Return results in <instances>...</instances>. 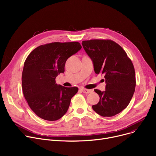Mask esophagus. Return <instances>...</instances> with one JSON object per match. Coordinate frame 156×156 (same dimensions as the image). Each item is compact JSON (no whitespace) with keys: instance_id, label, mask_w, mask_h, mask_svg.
Listing matches in <instances>:
<instances>
[{"instance_id":"34e87169","label":"esophagus","mask_w":156,"mask_h":156,"mask_svg":"<svg viewBox=\"0 0 156 156\" xmlns=\"http://www.w3.org/2000/svg\"><path fill=\"white\" fill-rule=\"evenodd\" d=\"M81 90L85 94H90V93L93 92L92 90H89V89H86V88H81Z\"/></svg>"}]
</instances>
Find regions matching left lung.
Instances as JSON below:
<instances>
[{"mask_svg":"<svg viewBox=\"0 0 156 156\" xmlns=\"http://www.w3.org/2000/svg\"><path fill=\"white\" fill-rule=\"evenodd\" d=\"M81 44L92 60L95 73L103 75L106 83L105 91L94 90L100 101L92 108L102 116H115L127 107L135 92L133 64L123 48L112 40L95 39Z\"/></svg>","mask_w":156,"mask_h":156,"instance_id":"obj_1","label":"left lung"}]
</instances>
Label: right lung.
Returning a JSON list of instances; mask_svg holds the SVG:
<instances>
[{
    "mask_svg": "<svg viewBox=\"0 0 156 156\" xmlns=\"http://www.w3.org/2000/svg\"><path fill=\"white\" fill-rule=\"evenodd\" d=\"M81 48L78 42L40 45L28 55L22 73V88L30 108L45 120L56 121L66 113L77 87L55 83L67 59Z\"/></svg>",
    "mask_w": 156,
    "mask_h": 156,
    "instance_id": "obj_1",
    "label": "right lung"
}]
</instances>
